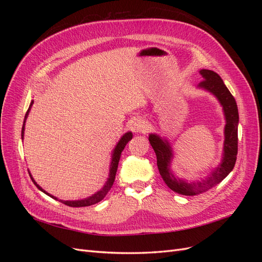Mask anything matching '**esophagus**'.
<instances>
[{"mask_svg":"<svg viewBox=\"0 0 262 262\" xmlns=\"http://www.w3.org/2000/svg\"><path fill=\"white\" fill-rule=\"evenodd\" d=\"M133 130L134 132H138V133H145L148 130V125L146 121L142 120V119H139V120H137L133 123Z\"/></svg>","mask_w":262,"mask_h":262,"instance_id":"34e87169","label":"esophagus"}]
</instances>
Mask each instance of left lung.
<instances>
[{
	"instance_id": "1",
	"label": "left lung",
	"mask_w": 262,
	"mask_h": 262,
	"mask_svg": "<svg viewBox=\"0 0 262 262\" xmlns=\"http://www.w3.org/2000/svg\"><path fill=\"white\" fill-rule=\"evenodd\" d=\"M200 74L202 75L203 80L199 83V87L209 91L214 96H216L224 109L226 124L224 131V153L222 163L205 179L196 182H186L177 178L169 168L172 152L168 142L166 140H162L158 136H155V134H149L148 137L149 143L156 154L158 170H160L165 184L172 191L185 195H195L203 193L219 185L233 170L237 158V150H238L239 117L234 96L228 91L217 73L213 72L211 70H201Z\"/></svg>"
}]
</instances>
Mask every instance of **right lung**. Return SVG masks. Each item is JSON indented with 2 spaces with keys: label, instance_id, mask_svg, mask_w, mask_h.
Masks as SVG:
<instances>
[{
  "label": "right lung",
  "instance_id": "add662e5",
  "mask_svg": "<svg viewBox=\"0 0 262 262\" xmlns=\"http://www.w3.org/2000/svg\"><path fill=\"white\" fill-rule=\"evenodd\" d=\"M33 102H34V101H31V104H30V106H29V108H28V110H27V113H26V115H25V119H24V124H23V128H21V139L24 138V130H25L24 128H25L26 118H27V116H28V113H29V110H30V108H31V105H33ZM131 139H132V133H131V132H128V133H125L124 136L121 138V140L118 142L117 146H116L115 149H114L112 165H110L109 178H108V180H107V182H106V185L104 186V188H102V189L100 190V191H98V192L95 193L94 195H92V196H90V198H86V199H83V200H77V201H62V200H60V202H62L63 204H66V205H69V207H72V208H82V207H90V205L96 204V203H98L99 201H101L102 199H104V198L107 195V193L109 192V190H110V188H112V186H113V184H114V181H115L116 172H117V169H118V164H119V160H120L121 152L123 150L124 146L126 145V143H128V142H129ZM29 176H30L31 180H33V182L37 186V188H38L39 190H41V191L45 192L46 194L50 195L49 193H47L41 187H39V186L36 184V181L33 179V177H31L30 173H29ZM50 196L53 198V199L57 200V198H55V196H53V195H50Z\"/></svg>",
  "mask_w": 262,
  "mask_h": 262
}]
</instances>
